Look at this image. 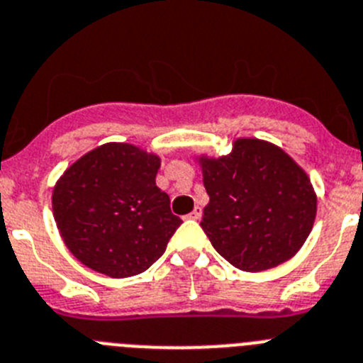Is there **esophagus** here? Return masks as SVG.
Instances as JSON below:
<instances>
[{
  "instance_id": "1",
  "label": "esophagus",
  "mask_w": 363,
  "mask_h": 363,
  "mask_svg": "<svg viewBox=\"0 0 363 363\" xmlns=\"http://www.w3.org/2000/svg\"><path fill=\"white\" fill-rule=\"evenodd\" d=\"M202 217V208L201 206H195L194 208V211H191V213L188 215V218H194V220H199V218Z\"/></svg>"
}]
</instances>
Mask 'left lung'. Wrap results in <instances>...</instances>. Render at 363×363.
<instances>
[{
	"instance_id": "8db88e82",
	"label": "left lung",
	"mask_w": 363,
	"mask_h": 363,
	"mask_svg": "<svg viewBox=\"0 0 363 363\" xmlns=\"http://www.w3.org/2000/svg\"><path fill=\"white\" fill-rule=\"evenodd\" d=\"M210 202L201 226L235 267L264 271L286 262L311 233L316 195L279 146L238 139L226 157L199 159Z\"/></svg>"
}]
</instances>
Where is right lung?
Segmentation results:
<instances>
[{
    "mask_svg": "<svg viewBox=\"0 0 363 363\" xmlns=\"http://www.w3.org/2000/svg\"><path fill=\"white\" fill-rule=\"evenodd\" d=\"M161 159L126 143L88 152L57 181L52 208L70 253L90 269L139 275L166 251L181 226L155 184Z\"/></svg>",
    "mask_w": 363,
    "mask_h": 363,
    "instance_id": "obj_1",
    "label": "right lung"
}]
</instances>
